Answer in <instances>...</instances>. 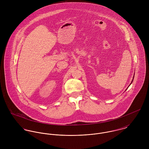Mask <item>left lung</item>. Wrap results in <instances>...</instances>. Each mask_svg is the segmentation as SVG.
Segmentation results:
<instances>
[{
  "label": "left lung",
  "mask_w": 149,
  "mask_h": 149,
  "mask_svg": "<svg viewBox=\"0 0 149 149\" xmlns=\"http://www.w3.org/2000/svg\"><path fill=\"white\" fill-rule=\"evenodd\" d=\"M134 77H133V79H132V81H131V83H132V81H133V80H134ZM129 86H130V85H129Z\"/></svg>",
  "instance_id": "8db88e82"
}]
</instances>
